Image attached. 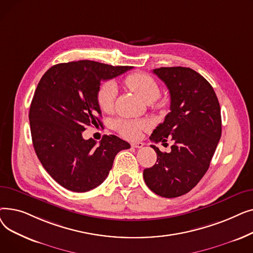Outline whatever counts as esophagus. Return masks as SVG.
Listing matches in <instances>:
<instances>
[{
  "label": "esophagus",
  "instance_id": "1",
  "mask_svg": "<svg viewBox=\"0 0 253 253\" xmlns=\"http://www.w3.org/2000/svg\"><path fill=\"white\" fill-rule=\"evenodd\" d=\"M143 145L144 144L142 142H133V143H131V147L132 148H135V149H141Z\"/></svg>",
  "mask_w": 253,
  "mask_h": 253
}]
</instances>
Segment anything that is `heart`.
Here are the masks:
<instances>
[{
	"label": "heart",
	"instance_id": "b5f03b06",
	"mask_svg": "<svg viewBox=\"0 0 253 253\" xmlns=\"http://www.w3.org/2000/svg\"><path fill=\"white\" fill-rule=\"evenodd\" d=\"M125 84L131 91H133L147 102L154 101L160 94V88L156 80L148 74L140 72L130 74L125 79ZM116 96V85L113 82H105L101 84L97 90V104L103 112H110L114 106ZM145 128H147V123L133 121V120H119L115 123V129L128 139L139 138L142 130Z\"/></svg>",
	"mask_w": 253,
	"mask_h": 253
}]
</instances>
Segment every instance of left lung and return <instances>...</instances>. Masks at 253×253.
Wrapping results in <instances>:
<instances>
[{
	"label": "left lung",
	"mask_w": 253,
	"mask_h": 253,
	"mask_svg": "<svg viewBox=\"0 0 253 253\" xmlns=\"http://www.w3.org/2000/svg\"><path fill=\"white\" fill-rule=\"evenodd\" d=\"M170 93V113L153 131L151 140L174 141L170 153H157V163L143 170L148 187L157 195L175 198L189 193L206 173L221 136L220 106L207 80L190 68L153 71Z\"/></svg>",
	"instance_id": "obj_1"
}]
</instances>
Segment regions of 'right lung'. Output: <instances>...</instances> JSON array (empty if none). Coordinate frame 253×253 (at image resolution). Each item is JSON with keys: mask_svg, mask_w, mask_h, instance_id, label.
<instances>
[{"mask_svg": "<svg viewBox=\"0 0 253 253\" xmlns=\"http://www.w3.org/2000/svg\"><path fill=\"white\" fill-rule=\"evenodd\" d=\"M131 69L79 60L53 65L40 80L29 114L33 144L45 170L63 188L95 189L108 177L116 155L130 148L116 135L96 143L82 134L89 126H102L96 100L100 82Z\"/></svg>", "mask_w": 253, "mask_h": 253, "instance_id": "add662e5", "label": "right lung"}]
</instances>
